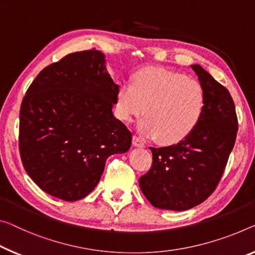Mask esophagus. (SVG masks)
Returning <instances> with one entry per match:
<instances>
[{
  "instance_id": "obj_1",
  "label": "esophagus",
  "mask_w": 255,
  "mask_h": 255,
  "mask_svg": "<svg viewBox=\"0 0 255 255\" xmlns=\"http://www.w3.org/2000/svg\"><path fill=\"white\" fill-rule=\"evenodd\" d=\"M132 143H133V146H134V147H139V148L144 147V143L142 142V140L138 138V136H135V135L132 138Z\"/></svg>"
}]
</instances>
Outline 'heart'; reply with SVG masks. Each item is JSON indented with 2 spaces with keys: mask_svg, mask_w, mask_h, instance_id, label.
<instances>
[{
  "mask_svg": "<svg viewBox=\"0 0 255 255\" xmlns=\"http://www.w3.org/2000/svg\"><path fill=\"white\" fill-rule=\"evenodd\" d=\"M206 95L198 81L165 68H143L123 83L116 96V116L131 122L143 114L138 130L163 144L185 140L197 127L205 109Z\"/></svg>",
  "mask_w": 255,
  "mask_h": 255,
  "instance_id": "heart-1",
  "label": "heart"
}]
</instances>
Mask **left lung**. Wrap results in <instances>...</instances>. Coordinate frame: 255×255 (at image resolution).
Segmentation results:
<instances>
[{
	"label": "left lung",
	"instance_id": "obj_1",
	"mask_svg": "<svg viewBox=\"0 0 255 255\" xmlns=\"http://www.w3.org/2000/svg\"><path fill=\"white\" fill-rule=\"evenodd\" d=\"M206 95L203 116L185 140L152 148L151 168L139 179L140 189L154 207L185 211L213 193L225 171L238 130L236 109L228 90L199 65H191Z\"/></svg>",
	"mask_w": 255,
	"mask_h": 255
}]
</instances>
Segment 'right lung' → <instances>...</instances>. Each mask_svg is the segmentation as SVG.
Listing matches in <instances>:
<instances>
[{
  "instance_id": "add662e5",
  "label": "right lung",
  "mask_w": 255,
  "mask_h": 255,
  "mask_svg": "<svg viewBox=\"0 0 255 255\" xmlns=\"http://www.w3.org/2000/svg\"><path fill=\"white\" fill-rule=\"evenodd\" d=\"M119 88L95 49L67 54L33 81L20 107L19 150L43 191L66 202L84 198L109 156L130 149L132 133L112 111Z\"/></svg>"
}]
</instances>
